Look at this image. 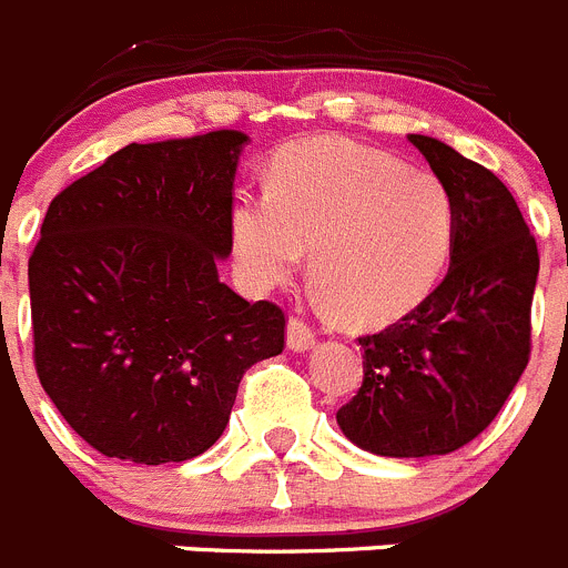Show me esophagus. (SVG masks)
Here are the masks:
<instances>
[{
  "label": "esophagus",
  "instance_id": "obj_1",
  "mask_svg": "<svg viewBox=\"0 0 568 568\" xmlns=\"http://www.w3.org/2000/svg\"><path fill=\"white\" fill-rule=\"evenodd\" d=\"M287 344L290 349H310V346L315 344V329L310 327L307 321L301 318V315H293V318L287 321Z\"/></svg>",
  "mask_w": 568,
  "mask_h": 568
}]
</instances>
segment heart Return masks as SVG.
<instances>
[{"label":"heart","instance_id":"heart-1","mask_svg":"<svg viewBox=\"0 0 568 568\" xmlns=\"http://www.w3.org/2000/svg\"><path fill=\"white\" fill-rule=\"evenodd\" d=\"M460 233L453 187L398 155L349 139L281 150L270 193L233 215L241 270L258 287L313 275L353 324H384L418 307L449 270Z\"/></svg>","mask_w":568,"mask_h":568}]
</instances>
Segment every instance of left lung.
<instances>
[{"mask_svg":"<svg viewBox=\"0 0 568 568\" xmlns=\"http://www.w3.org/2000/svg\"><path fill=\"white\" fill-rule=\"evenodd\" d=\"M460 207L438 287L381 333L361 335L364 381L338 409L361 449L386 458L449 455L506 404L531 353L540 255L518 202L491 170L429 135H409Z\"/></svg>","mask_w":568,"mask_h":568,"instance_id":"1","label":"left lung"}]
</instances>
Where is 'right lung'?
I'll use <instances>...</instances> for the list:
<instances>
[{
  "mask_svg": "<svg viewBox=\"0 0 568 568\" xmlns=\"http://www.w3.org/2000/svg\"><path fill=\"white\" fill-rule=\"evenodd\" d=\"M239 130L128 144L50 202L30 253L33 364L108 458L182 464L222 438L287 315L219 281L233 250Z\"/></svg>",
  "mask_w": 568,
  "mask_h": 568,
  "instance_id": "1",
  "label": "right lung"
}]
</instances>
